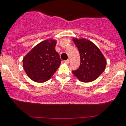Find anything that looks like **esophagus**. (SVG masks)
Here are the masks:
<instances>
[{
    "mask_svg": "<svg viewBox=\"0 0 126 126\" xmlns=\"http://www.w3.org/2000/svg\"><path fill=\"white\" fill-rule=\"evenodd\" d=\"M64 62H65L66 64H68V63H69V59H67V60L65 61Z\"/></svg>",
    "mask_w": 126,
    "mask_h": 126,
    "instance_id": "obj_1",
    "label": "esophagus"
}]
</instances>
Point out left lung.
<instances>
[{
	"instance_id": "8db88e82",
	"label": "left lung",
	"mask_w": 126,
	"mask_h": 126,
	"mask_svg": "<svg viewBox=\"0 0 126 126\" xmlns=\"http://www.w3.org/2000/svg\"><path fill=\"white\" fill-rule=\"evenodd\" d=\"M73 40L79 52L80 63L78 69L72 73L80 82H92L104 72L106 59L99 48L89 40L77 38Z\"/></svg>"
}]
</instances>
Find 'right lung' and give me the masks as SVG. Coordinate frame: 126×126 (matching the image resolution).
I'll list each match as a JSON object with an SVG mask.
<instances>
[{"label": "right lung", "instance_id": "right-lung-1", "mask_svg": "<svg viewBox=\"0 0 126 126\" xmlns=\"http://www.w3.org/2000/svg\"><path fill=\"white\" fill-rule=\"evenodd\" d=\"M56 43L53 39L40 42L23 58V68L32 80L45 82L56 72L61 63L59 55L55 50Z\"/></svg>", "mask_w": 126, "mask_h": 126}]
</instances>
